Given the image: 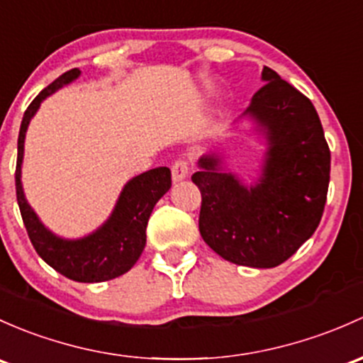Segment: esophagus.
<instances>
[{
    "mask_svg": "<svg viewBox=\"0 0 363 363\" xmlns=\"http://www.w3.org/2000/svg\"><path fill=\"white\" fill-rule=\"evenodd\" d=\"M189 174V163L186 162V160H177V162L172 165V179H174V182H179L182 181V179L188 177Z\"/></svg>",
    "mask_w": 363,
    "mask_h": 363,
    "instance_id": "esophagus-1",
    "label": "esophagus"
}]
</instances>
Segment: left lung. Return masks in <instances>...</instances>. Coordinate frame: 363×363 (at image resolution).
<instances>
[{
  "label": "left lung",
  "mask_w": 363,
  "mask_h": 363,
  "mask_svg": "<svg viewBox=\"0 0 363 363\" xmlns=\"http://www.w3.org/2000/svg\"><path fill=\"white\" fill-rule=\"evenodd\" d=\"M242 118L264 137L261 174L247 184L223 155L198 160L200 235L220 257L249 268L287 261L318 228L330 179V151L315 106L269 67Z\"/></svg>",
  "instance_id": "left-lung-1"
}]
</instances>
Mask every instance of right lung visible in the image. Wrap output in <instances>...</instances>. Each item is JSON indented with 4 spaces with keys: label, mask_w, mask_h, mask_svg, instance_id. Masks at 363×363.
<instances>
[{
    "label": "right lung",
    "mask_w": 363,
    "mask_h": 363,
    "mask_svg": "<svg viewBox=\"0 0 363 363\" xmlns=\"http://www.w3.org/2000/svg\"><path fill=\"white\" fill-rule=\"evenodd\" d=\"M78 67L64 72L36 95L26 109L17 143V170L15 189L22 220L29 240L38 255L55 272L82 284H99L113 280L132 269L146 247V226L156 201L172 186L170 170L158 167L130 179L121 189L111 216L102 226L82 238H62L52 233L40 220L38 213L28 203L22 188V160H24L26 132L41 102L62 86L79 78Z\"/></svg>",
    "instance_id": "right-lung-1"
}]
</instances>
